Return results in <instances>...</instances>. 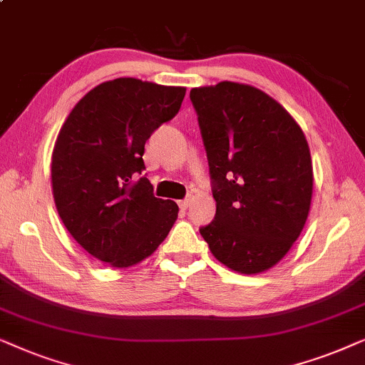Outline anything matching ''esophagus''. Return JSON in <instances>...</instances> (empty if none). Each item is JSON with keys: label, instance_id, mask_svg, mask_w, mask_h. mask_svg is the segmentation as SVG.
Returning a JSON list of instances; mask_svg holds the SVG:
<instances>
[{"label": "esophagus", "instance_id": "34e87169", "mask_svg": "<svg viewBox=\"0 0 365 365\" xmlns=\"http://www.w3.org/2000/svg\"><path fill=\"white\" fill-rule=\"evenodd\" d=\"M190 203H192L190 198H185V200H180L178 205H180V208H182V210H187V208L190 207Z\"/></svg>", "mask_w": 365, "mask_h": 365}]
</instances>
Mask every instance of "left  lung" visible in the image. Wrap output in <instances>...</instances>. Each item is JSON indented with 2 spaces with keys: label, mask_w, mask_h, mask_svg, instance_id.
Here are the masks:
<instances>
[{
  "label": "left lung",
  "mask_w": 365,
  "mask_h": 365,
  "mask_svg": "<svg viewBox=\"0 0 365 365\" xmlns=\"http://www.w3.org/2000/svg\"><path fill=\"white\" fill-rule=\"evenodd\" d=\"M217 203L200 233L230 270L255 275L284 259L307 222L314 172L292 115L255 86L192 88Z\"/></svg>",
  "instance_id": "obj_1"
}]
</instances>
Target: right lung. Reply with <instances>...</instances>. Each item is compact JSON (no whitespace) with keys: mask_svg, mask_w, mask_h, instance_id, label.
<instances>
[{"mask_svg":"<svg viewBox=\"0 0 365 365\" xmlns=\"http://www.w3.org/2000/svg\"><path fill=\"white\" fill-rule=\"evenodd\" d=\"M187 88L116 78L90 90L66 116L51 155V188L66 230L96 260L137 265L158 249L178 205L153 197L145 142L178 113Z\"/></svg>","mask_w":365,"mask_h":365,"instance_id":"1","label":"right lung"}]
</instances>
